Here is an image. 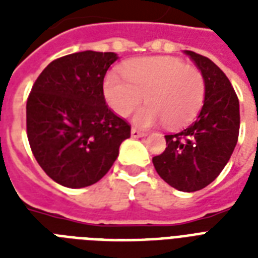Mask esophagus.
I'll use <instances>...</instances> for the list:
<instances>
[{"mask_svg": "<svg viewBox=\"0 0 258 258\" xmlns=\"http://www.w3.org/2000/svg\"><path fill=\"white\" fill-rule=\"evenodd\" d=\"M145 135H146V134L142 133V131H139V130L131 128V137H133V138H143Z\"/></svg>", "mask_w": 258, "mask_h": 258, "instance_id": "34e87169", "label": "esophagus"}]
</instances>
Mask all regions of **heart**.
<instances>
[{"label":"heart","mask_w":258,"mask_h":258,"mask_svg":"<svg viewBox=\"0 0 258 258\" xmlns=\"http://www.w3.org/2000/svg\"><path fill=\"white\" fill-rule=\"evenodd\" d=\"M121 72L124 79L116 74L105 76V100L119 116H128L143 96L147 105L134 116L138 127L147 128L163 120L166 127L176 128L196 117L204 104V76L179 58H135L125 62Z\"/></svg>","instance_id":"heart-1"}]
</instances>
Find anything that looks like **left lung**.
Here are the masks:
<instances>
[{"label": "left lung", "instance_id": "8db88e82", "mask_svg": "<svg viewBox=\"0 0 258 258\" xmlns=\"http://www.w3.org/2000/svg\"><path fill=\"white\" fill-rule=\"evenodd\" d=\"M184 53L204 76V105L191 124L165 135L167 147L153 163L171 187L192 192L212 183L232 157L240 131V103L226 75L210 58L192 50Z\"/></svg>", "mask_w": 258, "mask_h": 258}]
</instances>
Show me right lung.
Segmentation results:
<instances>
[{"label":"right lung","instance_id":"add662e5","mask_svg":"<svg viewBox=\"0 0 258 258\" xmlns=\"http://www.w3.org/2000/svg\"><path fill=\"white\" fill-rule=\"evenodd\" d=\"M119 56L84 50L42 71L26 103V133L36 161L70 188L87 187L108 172L131 127L105 104L103 82Z\"/></svg>","mask_w":258,"mask_h":258}]
</instances>
